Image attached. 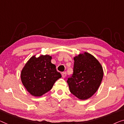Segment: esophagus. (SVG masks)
Masks as SVG:
<instances>
[{"instance_id":"1","label":"esophagus","mask_w":124,"mask_h":124,"mask_svg":"<svg viewBox=\"0 0 124 124\" xmlns=\"http://www.w3.org/2000/svg\"><path fill=\"white\" fill-rule=\"evenodd\" d=\"M66 75H67V73H66V72H63L62 73V76L63 78H65L66 77Z\"/></svg>"}]
</instances>
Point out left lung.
Instances as JSON below:
<instances>
[{
  "label": "left lung",
  "instance_id": "obj_1",
  "mask_svg": "<svg viewBox=\"0 0 124 124\" xmlns=\"http://www.w3.org/2000/svg\"><path fill=\"white\" fill-rule=\"evenodd\" d=\"M73 58V73L67 82L70 92L78 99L85 100L97 91L102 80L103 68L99 61L86 52Z\"/></svg>",
  "mask_w": 124,
  "mask_h": 124
}]
</instances>
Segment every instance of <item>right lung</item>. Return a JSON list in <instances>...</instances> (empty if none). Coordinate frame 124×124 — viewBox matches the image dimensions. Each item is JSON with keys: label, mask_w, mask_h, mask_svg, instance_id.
I'll return each instance as SVG.
<instances>
[{"label": "right lung", "mask_w": 124, "mask_h": 124, "mask_svg": "<svg viewBox=\"0 0 124 124\" xmlns=\"http://www.w3.org/2000/svg\"><path fill=\"white\" fill-rule=\"evenodd\" d=\"M52 56H32L25 63L21 73L22 82L29 93L40 97L50 91L55 82L61 77L51 63Z\"/></svg>", "instance_id": "1"}]
</instances>
